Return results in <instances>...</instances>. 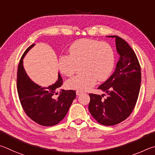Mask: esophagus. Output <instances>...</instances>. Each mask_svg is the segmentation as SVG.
Listing matches in <instances>:
<instances>
[{
    "label": "esophagus",
    "mask_w": 155,
    "mask_h": 155,
    "mask_svg": "<svg viewBox=\"0 0 155 155\" xmlns=\"http://www.w3.org/2000/svg\"><path fill=\"white\" fill-rule=\"evenodd\" d=\"M83 93V92H82V91H76V94H77V95L78 96V95H80L81 94H82Z\"/></svg>",
    "instance_id": "34e87169"
}]
</instances>
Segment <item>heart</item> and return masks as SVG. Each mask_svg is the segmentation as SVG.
Masks as SVG:
<instances>
[{"instance_id": "b5f03b06", "label": "heart", "mask_w": 155, "mask_h": 155, "mask_svg": "<svg viewBox=\"0 0 155 155\" xmlns=\"http://www.w3.org/2000/svg\"><path fill=\"white\" fill-rule=\"evenodd\" d=\"M69 55L59 58V69L62 74L71 77L82 64V74L67 81L68 88L80 91H88L100 82L106 80L112 73L115 54L110 44L96 39H81L75 41L69 48Z\"/></svg>"}]
</instances>
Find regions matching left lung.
<instances>
[{
  "instance_id": "left-lung-1",
  "label": "left lung",
  "mask_w": 155,
  "mask_h": 155,
  "mask_svg": "<svg viewBox=\"0 0 155 155\" xmlns=\"http://www.w3.org/2000/svg\"><path fill=\"white\" fill-rule=\"evenodd\" d=\"M116 38L119 61L114 73L98 89L104 95L90 93L88 110L99 124L112 126L121 123L131 115L136 104L141 84V67L136 54L125 41Z\"/></svg>"
}]
</instances>
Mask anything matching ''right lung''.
<instances>
[{
    "mask_svg": "<svg viewBox=\"0 0 155 155\" xmlns=\"http://www.w3.org/2000/svg\"><path fill=\"white\" fill-rule=\"evenodd\" d=\"M35 44L26 49L19 62L17 73V90L24 112L35 123L45 127L58 124L69 110L76 93L73 90H62V79L58 73V81L48 88H42L30 79L23 67V58ZM58 94V97L55 95Z\"/></svg>",
    "mask_w": 155,
    "mask_h": 155,
    "instance_id": "add662e5",
    "label": "right lung"
}]
</instances>
